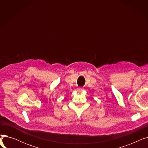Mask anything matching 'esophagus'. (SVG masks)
<instances>
[{"mask_svg":"<svg viewBox=\"0 0 148 148\" xmlns=\"http://www.w3.org/2000/svg\"><path fill=\"white\" fill-rule=\"evenodd\" d=\"M83 90H84V89L83 88H79L78 89H77V91H79V92H82Z\"/></svg>","mask_w":148,"mask_h":148,"instance_id":"1","label":"esophagus"}]
</instances>
